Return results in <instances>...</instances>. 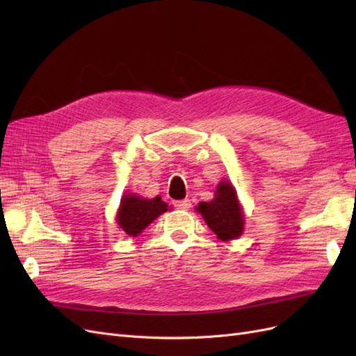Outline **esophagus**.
I'll use <instances>...</instances> for the list:
<instances>
[{
	"label": "esophagus",
	"mask_w": 356,
	"mask_h": 356,
	"mask_svg": "<svg viewBox=\"0 0 356 356\" xmlns=\"http://www.w3.org/2000/svg\"><path fill=\"white\" fill-rule=\"evenodd\" d=\"M175 208L179 211H187L191 208V202L190 199H184V200H178L175 202Z\"/></svg>",
	"instance_id": "1"
}]
</instances>
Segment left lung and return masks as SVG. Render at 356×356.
<instances>
[{"label": "left lung", "instance_id": "obj_1", "mask_svg": "<svg viewBox=\"0 0 356 356\" xmlns=\"http://www.w3.org/2000/svg\"><path fill=\"white\" fill-rule=\"evenodd\" d=\"M196 211L222 242L238 239L245 229V213L238 191L229 179H221L211 202H200Z\"/></svg>", "mask_w": 356, "mask_h": 356}]
</instances>
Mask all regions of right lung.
<instances>
[{
    "instance_id": "obj_1",
    "label": "right lung",
    "mask_w": 356,
    "mask_h": 356,
    "mask_svg": "<svg viewBox=\"0 0 356 356\" xmlns=\"http://www.w3.org/2000/svg\"><path fill=\"white\" fill-rule=\"evenodd\" d=\"M168 209H170L169 204L161 200L160 196L145 199L138 196L136 193L126 191L117 209L115 222L123 233L136 238Z\"/></svg>"
}]
</instances>
